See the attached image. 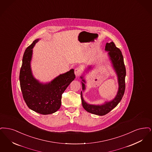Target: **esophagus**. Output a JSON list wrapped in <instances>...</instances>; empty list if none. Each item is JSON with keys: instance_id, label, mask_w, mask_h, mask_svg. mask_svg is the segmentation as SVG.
I'll return each mask as SVG.
<instances>
[{"instance_id": "esophagus-1", "label": "esophagus", "mask_w": 152, "mask_h": 152, "mask_svg": "<svg viewBox=\"0 0 152 152\" xmlns=\"http://www.w3.org/2000/svg\"><path fill=\"white\" fill-rule=\"evenodd\" d=\"M74 73H75V74L76 76H77V77L79 76V75L80 74V73H81V70H80V69L79 68V67L75 68V70H74Z\"/></svg>"}]
</instances>
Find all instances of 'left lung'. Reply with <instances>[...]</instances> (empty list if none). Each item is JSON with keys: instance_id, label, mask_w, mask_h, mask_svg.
<instances>
[{"instance_id": "8db88e82", "label": "left lung", "mask_w": 152, "mask_h": 152, "mask_svg": "<svg viewBox=\"0 0 152 152\" xmlns=\"http://www.w3.org/2000/svg\"><path fill=\"white\" fill-rule=\"evenodd\" d=\"M105 51L108 52L107 55L109 59L111 61L112 68L113 69L118 78L119 87L115 98L111 100L106 101L104 103L101 104H92L87 103L83 99L82 94V92L85 91L86 90L85 84L86 81L84 78V74H85L83 73L80 77L82 79L81 83L82 86V91H81L80 93L82 106L86 111L99 116L105 115L108 112H110L115 107H116L123 96L126 87V67L124 65L123 56L119 48L115 46L114 42L112 41L110 43L107 42L106 44ZM92 69H93V66L92 67L91 65L88 66V67L85 70L86 73L88 72V71H90Z\"/></svg>"}]
</instances>
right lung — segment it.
<instances>
[{"mask_svg": "<svg viewBox=\"0 0 152 152\" xmlns=\"http://www.w3.org/2000/svg\"><path fill=\"white\" fill-rule=\"evenodd\" d=\"M39 40V39L34 40L24 53L19 76L20 87L23 98L31 110L42 115H49L59 110L62 94L75 78V75L72 69L47 83L41 82L36 79L31 64L33 47Z\"/></svg>", "mask_w": 152, "mask_h": 152, "instance_id": "1", "label": "right lung"}]
</instances>
